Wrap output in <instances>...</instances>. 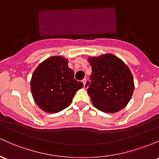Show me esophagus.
Returning <instances> with one entry per match:
<instances>
[{
	"label": "esophagus",
	"instance_id": "34e87169",
	"mask_svg": "<svg viewBox=\"0 0 159 159\" xmlns=\"http://www.w3.org/2000/svg\"><path fill=\"white\" fill-rule=\"evenodd\" d=\"M83 86L86 87V79H83Z\"/></svg>",
	"mask_w": 159,
	"mask_h": 159
}]
</instances>
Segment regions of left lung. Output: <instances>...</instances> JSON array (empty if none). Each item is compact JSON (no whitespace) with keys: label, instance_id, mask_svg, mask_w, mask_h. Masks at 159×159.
Here are the masks:
<instances>
[{"label":"left lung","instance_id":"1","mask_svg":"<svg viewBox=\"0 0 159 159\" xmlns=\"http://www.w3.org/2000/svg\"><path fill=\"white\" fill-rule=\"evenodd\" d=\"M92 66L91 82H87L88 95L93 105L105 113L119 111L129 103L134 91L130 70L112 54L89 57Z\"/></svg>","mask_w":159,"mask_h":159}]
</instances>
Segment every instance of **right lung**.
<instances>
[{"label": "right lung", "mask_w": 159, "mask_h": 159, "mask_svg": "<svg viewBox=\"0 0 159 159\" xmlns=\"http://www.w3.org/2000/svg\"><path fill=\"white\" fill-rule=\"evenodd\" d=\"M30 87L37 105L48 113H56L70 105L76 91L83 88V84L74 79L73 70L68 67V59L53 56L37 66Z\"/></svg>", "instance_id": "right-lung-1"}]
</instances>
